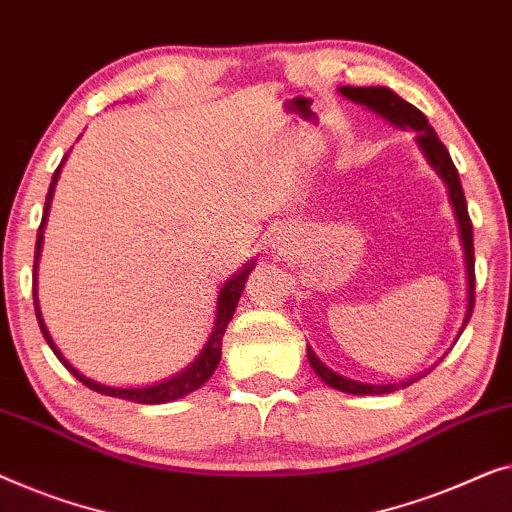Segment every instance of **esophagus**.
<instances>
[{"instance_id": "obj_1", "label": "esophagus", "mask_w": 512, "mask_h": 512, "mask_svg": "<svg viewBox=\"0 0 512 512\" xmlns=\"http://www.w3.org/2000/svg\"><path fill=\"white\" fill-rule=\"evenodd\" d=\"M273 246H278V250H285V248H280V241H276V243H273Z\"/></svg>"}]
</instances>
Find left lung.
<instances>
[{
	"label": "left lung",
	"instance_id": "obj_1",
	"mask_svg": "<svg viewBox=\"0 0 512 512\" xmlns=\"http://www.w3.org/2000/svg\"><path fill=\"white\" fill-rule=\"evenodd\" d=\"M341 90L343 97L352 99L355 104H362L366 109L376 111L378 115H383L385 120L394 122L403 129H413L415 132V141L420 150L427 157V162L431 164V169L441 176V181L448 187V197L450 204L455 208V218L459 225V236H462V248H464V262H466V285H469V304H466V318H464V327L469 325V318L473 313V304H475V259H473V225L469 218V208H466V197L462 190V181H459L457 167L452 164V157L448 153V148L443 146V141L438 139V134L434 132V127L429 125L427 118H424L422 111H417L413 104H408L406 99H401L397 92H392L390 88H352V85H343ZM308 362H311L313 371L325 380L329 387L334 390L348 392V394H390L399 387H408L413 385L417 378L403 380L401 385H369V383H357V380H350L345 376H338L336 371H331L327 364H322L318 355L311 350L308 345L306 350Z\"/></svg>",
	"mask_w": 512,
	"mask_h": 512
}]
</instances>
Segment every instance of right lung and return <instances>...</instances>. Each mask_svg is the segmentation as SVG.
<instances>
[{
    "mask_svg": "<svg viewBox=\"0 0 512 512\" xmlns=\"http://www.w3.org/2000/svg\"><path fill=\"white\" fill-rule=\"evenodd\" d=\"M67 160V157H64ZM55 169L53 174V181H50L48 187V194H46V206H43V218H41V225H39V234H37V246H34V273H32V297H34V311H37V320H39V327H41V334L46 338V343L50 345V350L55 352V357L60 359L64 364V369H67L71 376L81 380L85 387H90V390H95L99 394H106V397H115V399H125V401H134V403H167V401H176L185 397V394H190L194 390H199L201 385L206 383L208 378L213 376V371L218 369L220 364V355H222V336H225L229 320L234 318V311H236V304H239L241 299V292L243 287H246V280L250 276V271H253V264L250 262L243 266V269L236 273L227 280L225 285H222V290L218 294V311H215V325L211 336H208V341L204 345V350L199 352V357L194 359V362L187 366L183 373H178V376L164 380V383H157V385H150V387H109V385H102V383H95V380L85 378L81 371H76L74 366H71L67 359L62 357V352L57 350V345L53 343V338H50L46 325H43V318H41V308H39V299H37V266H39V257H41V246H43V227H46V218H48V211H50V199H53V192H55V185H57V178H60V171H62V164Z\"/></svg>",
    "mask_w": 512,
    "mask_h": 512,
    "instance_id": "1",
    "label": "right lung"
}]
</instances>
